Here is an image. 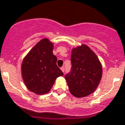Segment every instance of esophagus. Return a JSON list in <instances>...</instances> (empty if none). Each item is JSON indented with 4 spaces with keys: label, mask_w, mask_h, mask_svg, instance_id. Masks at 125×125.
Returning <instances> with one entry per match:
<instances>
[{
    "label": "esophagus",
    "mask_w": 125,
    "mask_h": 125,
    "mask_svg": "<svg viewBox=\"0 0 125 125\" xmlns=\"http://www.w3.org/2000/svg\"><path fill=\"white\" fill-rule=\"evenodd\" d=\"M60 69H61L62 71L63 72H65V67H61V68H60Z\"/></svg>",
    "instance_id": "34e87169"
}]
</instances>
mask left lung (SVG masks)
Returning a JSON list of instances; mask_svg holds the SVG:
<instances>
[{"instance_id":"obj_1","label":"left lung","mask_w":125,"mask_h":125,"mask_svg":"<svg viewBox=\"0 0 125 125\" xmlns=\"http://www.w3.org/2000/svg\"><path fill=\"white\" fill-rule=\"evenodd\" d=\"M71 70L65 75L70 92L77 97L93 93L102 77V66L97 56L86 45L73 48Z\"/></svg>"}]
</instances>
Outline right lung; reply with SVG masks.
<instances>
[{
  "mask_svg": "<svg viewBox=\"0 0 125 125\" xmlns=\"http://www.w3.org/2000/svg\"><path fill=\"white\" fill-rule=\"evenodd\" d=\"M53 44L43 39L31 50L23 60L22 76L29 90L37 94L49 93L56 79L63 75L56 65L57 58L53 53Z\"/></svg>",
  "mask_w": 125,
  "mask_h": 125,
  "instance_id": "1",
  "label": "right lung"
}]
</instances>
